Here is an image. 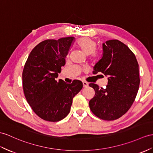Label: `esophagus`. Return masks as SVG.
<instances>
[{"instance_id": "esophagus-1", "label": "esophagus", "mask_w": 153, "mask_h": 153, "mask_svg": "<svg viewBox=\"0 0 153 153\" xmlns=\"http://www.w3.org/2000/svg\"><path fill=\"white\" fill-rule=\"evenodd\" d=\"M82 84H83V86H84V87H87V86H88V83L87 82L83 81V82H82Z\"/></svg>"}]
</instances>
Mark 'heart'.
<instances>
[{
  "instance_id": "heart-1",
  "label": "heart",
  "mask_w": 153,
  "mask_h": 153,
  "mask_svg": "<svg viewBox=\"0 0 153 153\" xmlns=\"http://www.w3.org/2000/svg\"><path fill=\"white\" fill-rule=\"evenodd\" d=\"M76 45L84 53L87 55H90L91 60L94 62L99 61L100 57V53L95 48L97 47V43L95 40L88 38L83 37L76 41Z\"/></svg>"
}]
</instances>
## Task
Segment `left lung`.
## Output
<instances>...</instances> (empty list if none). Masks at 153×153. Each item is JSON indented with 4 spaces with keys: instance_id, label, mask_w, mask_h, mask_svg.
<instances>
[{
    "instance_id": "1",
    "label": "left lung",
    "mask_w": 153,
    "mask_h": 153,
    "mask_svg": "<svg viewBox=\"0 0 153 153\" xmlns=\"http://www.w3.org/2000/svg\"><path fill=\"white\" fill-rule=\"evenodd\" d=\"M103 56L97 63L94 74L101 72L108 76L106 88L90 83L95 96L89 102L97 117L113 121L126 113L134 101L140 86L139 65L134 54L117 39L102 44Z\"/></svg>"
}]
</instances>
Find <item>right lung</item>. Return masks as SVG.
<instances>
[{"mask_svg": "<svg viewBox=\"0 0 153 153\" xmlns=\"http://www.w3.org/2000/svg\"><path fill=\"white\" fill-rule=\"evenodd\" d=\"M73 37L46 39L33 48L23 71V91L29 105L42 120L57 122L69 113L73 99L83 87L74 80L71 84L55 78L65 64V57Z\"/></svg>", "mask_w": 153, "mask_h": 153, "instance_id": "add662e5", "label": "right lung"}]
</instances>
